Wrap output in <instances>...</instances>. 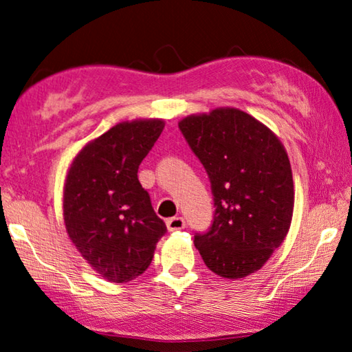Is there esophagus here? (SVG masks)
Here are the masks:
<instances>
[{
    "label": "esophagus",
    "mask_w": 352,
    "mask_h": 352,
    "mask_svg": "<svg viewBox=\"0 0 352 352\" xmlns=\"http://www.w3.org/2000/svg\"><path fill=\"white\" fill-rule=\"evenodd\" d=\"M166 226H168L169 231H178L186 226V222H184L183 217H170L166 220Z\"/></svg>",
    "instance_id": "34e87169"
}]
</instances>
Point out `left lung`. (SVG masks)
<instances>
[{"instance_id":"left-lung-1","label":"left lung","mask_w":352,"mask_h":352,"mask_svg":"<svg viewBox=\"0 0 352 352\" xmlns=\"http://www.w3.org/2000/svg\"><path fill=\"white\" fill-rule=\"evenodd\" d=\"M178 127L208 172L216 206L195 247L216 275H252L289 233L295 190L287 152L269 127L234 107L184 116Z\"/></svg>"}]
</instances>
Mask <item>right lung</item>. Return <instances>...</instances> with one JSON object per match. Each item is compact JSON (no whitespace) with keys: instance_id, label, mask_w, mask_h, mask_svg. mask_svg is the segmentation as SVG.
<instances>
[{"instance_id":"1","label":"right lung","mask_w":352,"mask_h":352,"mask_svg":"<svg viewBox=\"0 0 352 352\" xmlns=\"http://www.w3.org/2000/svg\"><path fill=\"white\" fill-rule=\"evenodd\" d=\"M164 129V119L124 121L88 141L63 184L69 241L94 272L129 283L151 265L166 225L138 180V168Z\"/></svg>"}]
</instances>
